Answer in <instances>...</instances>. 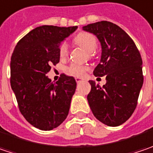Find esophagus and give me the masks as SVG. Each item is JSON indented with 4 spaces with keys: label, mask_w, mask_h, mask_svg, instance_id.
<instances>
[{
    "label": "esophagus",
    "mask_w": 153,
    "mask_h": 153,
    "mask_svg": "<svg viewBox=\"0 0 153 153\" xmlns=\"http://www.w3.org/2000/svg\"><path fill=\"white\" fill-rule=\"evenodd\" d=\"M75 79H76V82H79L83 81V78H80V77H76Z\"/></svg>",
    "instance_id": "obj_1"
}]
</instances>
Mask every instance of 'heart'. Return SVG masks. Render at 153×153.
I'll return each mask as SVG.
<instances>
[{
	"label": "heart",
	"instance_id": "1",
	"mask_svg": "<svg viewBox=\"0 0 153 153\" xmlns=\"http://www.w3.org/2000/svg\"><path fill=\"white\" fill-rule=\"evenodd\" d=\"M74 42L80 47L89 52V55H93V51L96 50L97 46V39L96 38L89 33L82 32L79 33L74 38ZM59 56L62 58H65L69 54V47L66 42H63L59 46ZM88 70V66L78 64H71L66 68V72L71 76H82Z\"/></svg>",
	"mask_w": 153,
	"mask_h": 153
}]
</instances>
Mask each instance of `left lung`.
Here are the masks:
<instances>
[{
  "label": "left lung",
  "mask_w": 153,
  "mask_h": 153,
  "mask_svg": "<svg viewBox=\"0 0 153 153\" xmlns=\"http://www.w3.org/2000/svg\"><path fill=\"white\" fill-rule=\"evenodd\" d=\"M95 34L102 45L101 62L94 71L96 76H106L102 87L89 81L87 99L98 120L117 126L131 117L143 85L142 58L134 40L117 25L99 21L82 27Z\"/></svg>",
  "instance_id": "left-lung-1"
}]
</instances>
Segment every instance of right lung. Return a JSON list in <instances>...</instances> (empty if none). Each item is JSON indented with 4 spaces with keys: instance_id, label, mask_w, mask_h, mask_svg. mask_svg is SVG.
Wrapping results in <instances>:
<instances>
[{
    "instance_id": "obj_1",
    "label": "right lung",
    "mask_w": 153,
    "mask_h": 153,
    "mask_svg": "<svg viewBox=\"0 0 153 153\" xmlns=\"http://www.w3.org/2000/svg\"><path fill=\"white\" fill-rule=\"evenodd\" d=\"M77 27L42 26L25 35L12 54L11 87L21 114L35 127L49 131L65 120L76 82L61 74L56 83L45 75L59 62V46Z\"/></svg>"
}]
</instances>
